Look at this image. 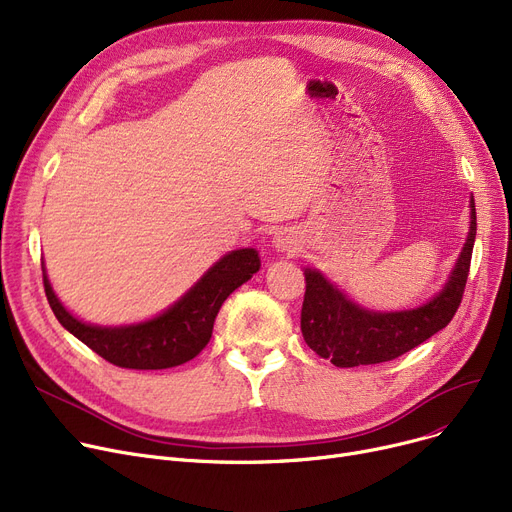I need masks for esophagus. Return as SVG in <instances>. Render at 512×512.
Instances as JSON below:
<instances>
[{"label":"esophagus","mask_w":512,"mask_h":512,"mask_svg":"<svg viewBox=\"0 0 512 512\" xmlns=\"http://www.w3.org/2000/svg\"><path fill=\"white\" fill-rule=\"evenodd\" d=\"M272 242H274V247H276L278 251H288V253H292L294 249H297V240H294V236H292L288 230L276 232Z\"/></svg>","instance_id":"esophagus-1"}]
</instances>
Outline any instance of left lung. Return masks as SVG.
I'll use <instances>...</instances> for the list:
<instances>
[{"label": "left lung", "mask_w": 512, "mask_h": 512, "mask_svg": "<svg viewBox=\"0 0 512 512\" xmlns=\"http://www.w3.org/2000/svg\"><path fill=\"white\" fill-rule=\"evenodd\" d=\"M475 230V203L471 201V232L448 284L438 297L413 311L373 313L361 309L319 272L305 270L301 332L307 346L336 367H359L392 361L432 338L450 324L463 301Z\"/></svg>", "instance_id": "obj_1"}]
</instances>
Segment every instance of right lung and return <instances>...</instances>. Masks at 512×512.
Returning <instances> with one entry per match:
<instances>
[{
	"mask_svg": "<svg viewBox=\"0 0 512 512\" xmlns=\"http://www.w3.org/2000/svg\"><path fill=\"white\" fill-rule=\"evenodd\" d=\"M259 267L261 259L255 249L232 251L164 315L130 328L87 326L62 307L45 274L43 286L60 324L107 363L124 369H168L195 359L203 351L222 303L259 272Z\"/></svg>",
	"mask_w": 512,
	"mask_h": 512,
	"instance_id": "add662e5",
	"label": "right lung"
}]
</instances>
